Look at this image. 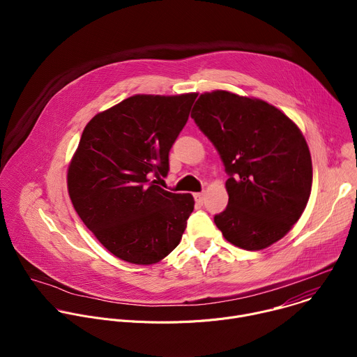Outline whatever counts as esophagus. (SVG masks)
I'll list each match as a JSON object with an SVG mask.
<instances>
[{
    "mask_svg": "<svg viewBox=\"0 0 357 357\" xmlns=\"http://www.w3.org/2000/svg\"><path fill=\"white\" fill-rule=\"evenodd\" d=\"M193 197H195L196 203H199V205H202V203L205 202V193H203V192H197V193H193Z\"/></svg>",
    "mask_w": 357,
    "mask_h": 357,
    "instance_id": "obj_1",
    "label": "esophagus"
}]
</instances>
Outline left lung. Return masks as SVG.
<instances>
[{
	"label": "left lung",
	"instance_id": "8db88e82",
	"mask_svg": "<svg viewBox=\"0 0 357 357\" xmlns=\"http://www.w3.org/2000/svg\"><path fill=\"white\" fill-rule=\"evenodd\" d=\"M190 117L216 146L229 175L225 238L257 251L298 222L312 188V160L298 126L267 101L226 90L199 96Z\"/></svg>",
	"mask_w": 357,
	"mask_h": 357
}]
</instances>
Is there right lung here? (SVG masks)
I'll return each mask as SVG.
<instances>
[{
  "mask_svg": "<svg viewBox=\"0 0 357 357\" xmlns=\"http://www.w3.org/2000/svg\"><path fill=\"white\" fill-rule=\"evenodd\" d=\"M197 93L135 94L96 114L69 164L68 190L82 222L116 257L155 264L179 244L193 212L190 193H172L169 149Z\"/></svg>",
  "mask_w": 357,
  "mask_h": 357,
  "instance_id": "add662e5",
  "label": "right lung"
}]
</instances>
